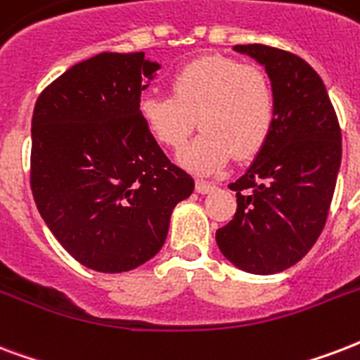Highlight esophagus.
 <instances>
[{
    "label": "esophagus",
    "instance_id": "1",
    "mask_svg": "<svg viewBox=\"0 0 360 360\" xmlns=\"http://www.w3.org/2000/svg\"><path fill=\"white\" fill-rule=\"evenodd\" d=\"M195 190H197V193H202V195H205V193H209V191L214 190V184L202 182V180H197Z\"/></svg>",
    "mask_w": 360,
    "mask_h": 360
}]
</instances>
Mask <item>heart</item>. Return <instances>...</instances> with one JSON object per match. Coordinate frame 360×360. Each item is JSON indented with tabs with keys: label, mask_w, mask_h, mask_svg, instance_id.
<instances>
[{
	"label": "heart",
	"mask_w": 360,
	"mask_h": 360,
	"mask_svg": "<svg viewBox=\"0 0 360 360\" xmlns=\"http://www.w3.org/2000/svg\"><path fill=\"white\" fill-rule=\"evenodd\" d=\"M140 117L159 144L180 150L186 169L210 174L237 159L256 155L271 132L275 102L266 74L226 56H205L170 77V96L142 94Z\"/></svg>",
	"instance_id": "heart-1"
}]
</instances>
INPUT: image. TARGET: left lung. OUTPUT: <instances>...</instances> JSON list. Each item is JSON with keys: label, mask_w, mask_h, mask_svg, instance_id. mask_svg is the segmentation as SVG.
Instances as JSON below:
<instances>
[{"label": "left lung", "mask_w": 360, "mask_h": 360, "mask_svg": "<svg viewBox=\"0 0 360 360\" xmlns=\"http://www.w3.org/2000/svg\"><path fill=\"white\" fill-rule=\"evenodd\" d=\"M266 68L275 115L266 144L239 180L237 212L216 231L224 258L241 271L273 275L311 250L330 209L342 132L323 79L300 56L267 45H235Z\"/></svg>", "instance_id": "obj_1"}]
</instances>
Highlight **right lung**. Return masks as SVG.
I'll return each mask as SVG.
<instances>
[{"instance_id":"add662e5","label":"right lung","mask_w":360,"mask_h":360,"mask_svg":"<svg viewBox=\"0 0 360 360\" xmlns=\"http://www.w3.org/2000/svg\"><path fill=\"white\" fill-rule=\"evenodd\" d=\"M159 62L100 53L53 81L32 117V193L56 241L89 269L131 271L165 245L193 178L140 117Z\"/></svg>"}]
</instances>
